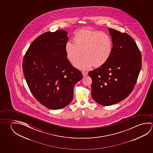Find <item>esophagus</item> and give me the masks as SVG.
I'll use <instances>...</instances> for the list:
<instances>
[{"mask_svg": "<svg viewBox=\"0 0 153 153\" xmlns=\"http://www.w3.org/2000/svg\"><path fill=\"white\" fill-rule=\"evenodd\" d=\"M82 74L84 77H85L86 76H87L88 75V73L87 71H82Z\"/></svg>", "mask_w": 153, "mask_h": 153, "instance_id": "esophagus-1", "label": "esophagus"}]
</instances>
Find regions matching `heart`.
<instances>
[{
    "label": "heart",
    "instance_id": "heart-1",
    "mask_svg": "<svg viewBox=\"0 0 153 153\" xmlns=\"http://www.w3.org/2000/svg\"><path fill=\"white\" fill-rule=\"evenodd\" d=\"M74 43L65 44L66 56L74 63L83 54L85 56L75 63L76 68L88 70L93 65L99 67L105 64L111 55L113 40L107 33L85 29L78 30L73 37Z\"/></svg>",
    "mask_w": 153,
    "mask_h": 153
}]
</instances>
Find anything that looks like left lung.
<instances>
[{"instance_id":"left-lung-1","label":"left lung","mask_w":153,"mask_h":153,"mask_svg":"<svg viewBox=\"0 0 153 153\" xmlns=\"http://www.w3.org/2000/svg\"><path fill=\"white\" fill-rule=\"evenodd\" d=\"M113 40L111 55L105 64L88 73L92 97L101 105H112L132 91L141 68V54L128 33L108 28Z\"/></svg>"}]
</instances>
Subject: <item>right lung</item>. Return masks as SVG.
Masks as SVG:
<instances>
[{"mask_svg": "<svg viewBox=\"0 0 153 153\" xmlns=\"http://www.w3.org/2000/svg\"><path fill=\"white\" fill-rule=\"evenodd\" d=\"M67 35L58 30L39 36L23 60V71L31 92L42 105L53 110L71 102L74 86L83 77L66 56Z\"/></svg>", "mask_w": 153, "mask_h": 153, "instance_id": "1", "label": "right lung"}]
</instances>
